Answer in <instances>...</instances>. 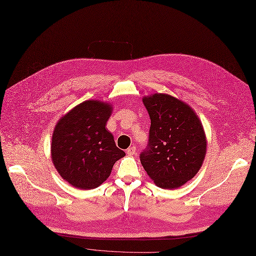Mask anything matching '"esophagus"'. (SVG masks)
<instances>
[{
	"label": "esophagus",
	"instance_id": "1",
	"mask_svg": "<svg viewBox=\"0 0 256 256\" xmlns=\"http://www.w3.org/2000/svg\"><path fill=\"white\" fill-rule=\"evenodd\" d=\"M126 154H128V156H134V154H137V148H136V146H132V147H130V148H128Z\"/></svg>",
	"mask_w": 256,
	"mask_h": 256
}]
</instances>
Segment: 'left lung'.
Returning a JSON list of instances; mask_svg holds the SVG:
<instances>
[{"mask_svg":"<svg viewBox=\"0 0 256 256\" xmlns=\"http://www.w3.org/2000/svg\"><path fill=\"white\" fill-rule=\"evenodd\" d=\"M150 117L148 144L140 154L143 168L162 189H176L193 178L206 152V134L190 106L168 94L143 98Z\"/></svg>","mask_w":256,"mask_h":256,"instance_id":"8db88e82","label":"left lung"}]
</instances>
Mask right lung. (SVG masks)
Wrapping results in <instances>:
<instances>
[{"label":"right lung","instance_id":"obj_1","mask_svg":"<svg viewBox=\"0 0 256 256\" xmlns=\"http://www.w3.org/2000/svg\"><path fill=\"white\" fill-rule=\"evenodd\" d=\"M112 108L86 100L64 115L52 138V160L62 178L82 190L102 184L110 176L116 160L126 152L106 128Z\"/></svg>","mask_w":256,"mask_h":256}]
</instances>
